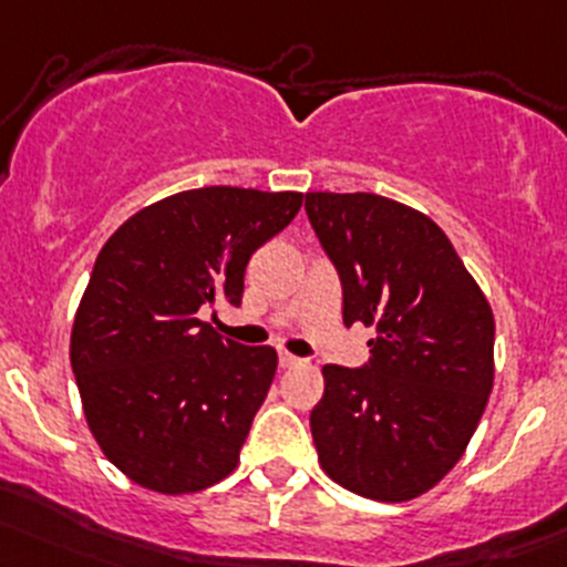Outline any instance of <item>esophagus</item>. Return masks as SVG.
<instances>
[{
    "instance_id": "obj_1",
    "label": "esophagus",
    "mask_w": 567,
    "mask_h": 567,
    "mask_svg": "<svg viewBox=\"0 0 567 567\" xmlns=\"http://www.w3.org/2000/svg\"><path fill=\"white\" fill-rule=\"evenodd\" d=\"M298 363H301V358H296V354L279 352V369H293Z\"/></svg>"
}]
</instances>
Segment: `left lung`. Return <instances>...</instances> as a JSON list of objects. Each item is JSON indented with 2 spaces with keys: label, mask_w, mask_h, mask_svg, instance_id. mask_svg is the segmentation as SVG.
Masks as SVG:
<instances>
[{
  "label": "left lung",
  "mask_w": 567,
  "mask_h": 567,
  "mask_svg": "<svg viewBox=\"0 0 567 567\" xmlns=\"http://www.w3.org/2000/svg\"><path fill=\"white\" fill-rule=\"evenodd\" d=\"M344 288V326L377 328L365 369L326 365L309 425L322 471L403 503L463 457L495 382V317L446 234L377 193H307Z\"/></svg>",
  "instance_id": "left-lung-1"
}]
</instances>
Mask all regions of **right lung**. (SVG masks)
I'll list each match as a JSON object with an SVG mask.
<instances>
[{
    "label": "right lung",
    "instance_id": "right-lung-1",
    "mask_svg": "<svg viewBox=\"0 0 567 567\" xmlns=\"http://www.w3.org/2000/svg\"><path fill=\"white\" fill-rule=\"evenodd\" d=\"M301 204L296 190H183L128 217L99 252L70 360L93 439L140 487L198 493L239 463L277 350L223 339L202 312L239 307L247 260Z\"/></svg>",
    "mask_w": 567,
    "mask_h": 567
}]
</instances>
